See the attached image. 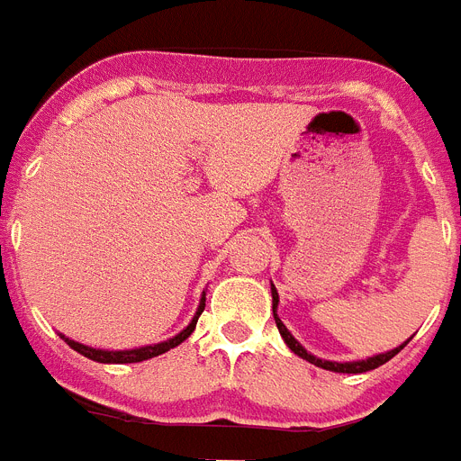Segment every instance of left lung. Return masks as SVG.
I'll return each mask as SVG.
<instances>
[{
	"mask_svg": "<svg viewBox=\"0 0 461 461\" xmlns=\"http://www.w3.org/2000/svg\"><path fill=\"white\" fill-rule=\"evenodd\" d=\"M271 296H273V318H276V325L277 330H280V337L285 339V344L290 346V351L296 353L299 358L308 360L311 365H315V367H322V370H330V372H346V375H360V372H367V370H375V367H379V365L389 363L391 358H393L395 353L401 351V348H405V344L395 346V348H391V351L386 353H376V356H372V358H365V360H351V363H337V360H322L318 358V356H313V353H308L306 348H303L299 341L292 337V332L287 330V327L283 325V321L277 318V302H280V296H277V290L276 285H271Z\"/></svg>",
	"mask_w": 461,
	"mask_h": 461,
	"instance_id": "left-lung-1",
	"label": "left lung"
}]
</instances>
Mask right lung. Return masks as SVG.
I'll return each instance as SVG.
<instances>
[{"mask_svg": "<svg viewBox=\"0 0 461 461\" xmlns=\"http://www.w3.org/2000/svg\"><path fill=\"white\" fill-rule=\"evenodd\" d=\"M203 311H204V292H203V296H200V306H197L195 315H193V321H190L188 325H185L184 330H181V332L174 334V337H171V339H167V341H158V344L139 346V348H124V351H108V348H94V346L79 344V341L70 339V337H66V334H60V339L66 341V344L70 346L72 351H77L79 356H85V358H89V360H96V363H108V365L140 363V360L155 358V356H162V353H167V351H169V348H174V346L184 344V341L188 339L190 334H193V330H195L197 318L203 315Z\"/></svg>", "mask_w": 461, "mask_h": 461, "instance_id": "right-lung-1", "label": "right lung"}]
</instances>
